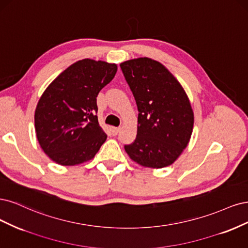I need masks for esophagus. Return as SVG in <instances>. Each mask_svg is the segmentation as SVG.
<instances>
[{
    "label": "esophagus",
    "mask_w": 248,
    "mask_h": 248,
    "mask_svg": "<svg viewBox=\"0 0 248 248\" xmlns=\"http://www.w3.org/2000/svg\"><path fill=\"white\" fill-rule=\"evenodd\" d=\"M119 131H121V127L113 126L112 129H111V132H112V135H113V136H116V135L119 133Z\"/></svg>",
    "instance_id": "esophagus-1"
}]
</instances>
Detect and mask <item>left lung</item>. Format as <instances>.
<instances>
[{
  "mask_svg": "<svg viewBox=\"0 0 248 248\" xmlns=\"http://www.w3.org/2000/svg\"><path fill=\"white\" fill-rule=\"evenodd\" d=\"M138 107L137 136L124 145L134 162L148 168L172 165L190 139L194 112L181 84L161 62L139 58L121 63Z\"/></svg>",
  "mask_w": 248,
  "mask_h": 248,
  "instance_id": "8db88e82",
  "label": "left lung"
}]
</instances>
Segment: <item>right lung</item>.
<instances>
[{
	"label": "right lung",
	"mask_w": 248,
	"mask_h": 248,
	"mask_svg": "<svg viewBox=\"0 0 248 248\" xmlns=\"http://www.w3.org/2000/svg\"><path fill=\"white\" fill-rule=\"evenodd\" d=\"M115 63L84 59L54 79L35 111L39 144L53 162L74 166L93 158L107 139L98 122L97 97L114 78Z\"/></svg>",
	"instance_id": "1"
}]
</instances>
